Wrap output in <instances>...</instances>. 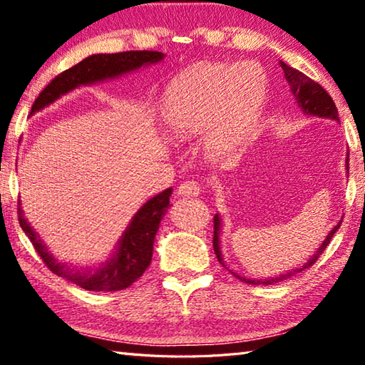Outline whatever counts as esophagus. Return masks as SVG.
Instances as JSON below:
<instances>
[{
    "instance_id": "esophagus-1",
    "label": "esophagus",
    "mask_w": 365,
    "mask_h": 365,
    "mask_svg": "<svg viewBox=\"0 0 365 365\" xmlns=\"http://www.w3.org/2000/svg\"><path fill=\"white\" fill-rule=\"evenodd\" d=\"M201 193V185L190 180V182H183L180 187H178V195L180 196H197Z\"/></svg>"
}]
</instances>
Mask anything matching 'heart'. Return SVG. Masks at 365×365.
Segmentation results:
<instances>
[{
  "label": "heart",
  "instance_id": "heart-1",
  "mask_svg": "<svg viewBox=\"0 0 365 365\" xmlns=\"http://www.w3.org/2000/svg\"><path fill=\"white\" fill-rule=\"evenodd\" d=\"M264 96L265 80L255 66L200 64L170 83L163 113L174 133L193 135L215 127L212 143L228 148L248 135Z\"/></svg>",
  "mask_w": 365,
  "mask_h": 365
}]
</instances>
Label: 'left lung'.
I'll use <instances>...</instances> for the list:
<instances>
[{
    "label": "left lung",
    "instance_id": "obj_1",
    "mask_svg": "<svg viewBox=\"0 0 365 365\" xmlns=\"http://www.w3.org/2000/svg\"><path fill=\"white\" fill-rule=\"evenodd\" d=\"M283 72H285V77L289 82V86H292V91L296 98V101H298V106L301 109H304L306 114H312V115H319V117H327V119H333V120H339L338 117V109L335 106V103H333L331 96L327 93V90L324 88L322 85L314 82L312 78H309L304 73L293 69V67H289L288 64H285L282 61L280 63ZM346 168L349 170V164H346ZM343 220L338 222V225L333 227V230L329 233V237L325 238V242L322 243V246L317 250L316 255H314L309 261L302 265L299 269H293L292 272H288L285 275H280V277H275V279H265V280H250V279H245L242 275H237L233 270H230L232 274L237 277L238 280H242L245 283H251V285H274V283H279L283 282L287 279H292L294 274H299L307 267H311L312 264H316L317 259L322 256V252L325 251L327 246L330 245L333 235L341 225ZM219 230H220V219L219 215H215L214 217V238H212V246H214V252H215V257H217V261L224 265L225 269H228L227 265L222 261V255H220V246H219Z\"/></svg>",
    "mask_w": 365,
    "mask_h": 365
}]
</instances>
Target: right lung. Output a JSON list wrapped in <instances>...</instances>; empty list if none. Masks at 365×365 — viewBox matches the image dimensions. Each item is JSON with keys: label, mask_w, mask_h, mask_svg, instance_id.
<instances>
[{"label": "right lung", "mask_w": 365, "mask_h": 365, "mask_svg": "<svg viewBox=\"0 0 365 365\" xmlns=\"http://www.w3.org/2000/svg\"><path fill=\"white\" fill-rule=\"evenodd\" d=\"M163 59V53L159 51H122L113 54H93V56L80 61L78 64L69 67L54 77L41 93L36 98L32 113L48 106L49 103L58 100L61 95L67 93L78 85H86L100 82L104 78H113L120 73L138 69L141 66L158 63ZM172 188L164 190L163 193L151 197L146 205L135 215L132 224L123 233L117 255L98 270H82L71 269L69 265L59 262L49 255L46 246L40 242L32 227L22 217L19 209V224L26 232L35 251L38 252L41 261L46 267L58 277L76 283L80 288L90 292H119L133 285L145 270L150 267L153 257L154 237L169 207V196Z\"/></svg>", "instance_id": "add662e5"}]
</instances>
